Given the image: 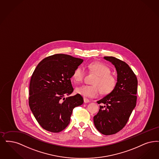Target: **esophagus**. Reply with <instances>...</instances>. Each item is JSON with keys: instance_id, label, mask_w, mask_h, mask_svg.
Wrapping results in <instances>:
<instances>
[{"instance_id": "esophagus-1", "label": "esophagus", "mask_w": 159, "mask_h": 159, "mask_svg": "<svg viewBox=\"0 0 159 159\" xmlns=\"http://www.w3.org/2000/svg\"><path fill=\"white\" fill-rule=\"evenodd\" d=\"M83 100H84V103H89L90 102V101H89L88 99H87V98H83Z\"/></svg>"}]
</instances>
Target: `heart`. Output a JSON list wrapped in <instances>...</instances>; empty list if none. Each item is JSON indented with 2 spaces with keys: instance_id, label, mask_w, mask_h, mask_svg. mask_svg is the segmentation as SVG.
<instances>
[{
  "instance_id": "b5f03b06",
  "label": "heart",
  "mask_w": 159,
  "mask_h": 159,
  "mask_svg": "<svg viewBox=\"0 0 159 159\" xmlns=\"http://www.w3.org/2000/svg\"><path fill=\"white\" fill-rule=\"evenodd\" d=\"M89 71L97 76L94 79L93 85H82L76 88L77 93L88 98H95L99 94H108L114 89L116 85V79L111 75V69L105 64L94 62L87 66ZM85 76V71L81 66H78L73 73V79L75 82H81Z\"/></svg>"
}]
</instances>
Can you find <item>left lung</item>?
<instances>
[{
  "label": "left lung",
  "instance_id": "obj_1",
  "mask_svg": "<svg viewBox=\"0 0 159 159\" xmlns=\"http://www.w3.org/2000/svg\"><path fill=\"white\" fill-rule=\"evenodd\" d=\"M115 67L117 82L114 89L98 103L99 112L93 117L96 129L102 134L109 135L121 130L129 120L136 106L138 81L133 71L125 62L114 57H104Z\"/></svg>",
  "mask_w": 159,
  "mask_h": 159
}]
</instances>
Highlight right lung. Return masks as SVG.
<instances>
[{
  "label": "right lung",
  "instance_id": "obj_1",
  "mask_svg": "<svg viewBox=\"0 0 159 159\" xmlns=\"http://www.w3.org/2000/svg\"><path fill=\"white\" fill-rule=\"evenodd\" d=\"M83 61L81 58L57 54L45 58L34 70L30 83L29 105L45 130L63 131L70 123L73 109L82 105L80 95H69L74 90L70 79Z\"/></svg>",
  "mask_w": 159,
  "mask_h": 159
}]
</instances>
